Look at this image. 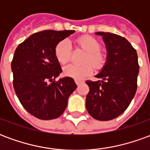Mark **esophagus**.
I'll list each match as a JSON object with an SVG mask.
<instances>
[{"instance_id": "1", "label": "esophagus", "mask_w": 150, "mask_h": 150, "mask_svg": "<svg viewBox=\"0 0 150 150\" xmlns=\"http://www.w3.org/2000/svg\"><path fill=\"white\" fill-rule=\"evenodd\" d=\"M75 83L77 84V86H79V85L82 84V83H83V81H82V80H78V79H75Z\"/></svg>"}]
</instances>
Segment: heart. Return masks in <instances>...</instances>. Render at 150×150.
Returning a JSON list of instances; mask_svg holds the SVG:
<instances>
[{
    "label": "heart",
    "instance_id": "obj_1",
    "mask_svg": "<svg viewBox=\"0 0 150 150\" xmlns=\"http://www.w3.org/2000/svg\"><path fill=\"white\" fill-rule=\"evenodd\" d=\"M77 44L79 47L87 51L83 62H87L82 65L69 64L63 68V74L66 76L81 80L91 75L93 72V67L100 69L105 63V57L100 52V44L97 40L91 36H83L77 39ZM72 47L68 39L60 41L54 48V55L57 61L61 64H65L71 59ZM90 62L92 64L88 63Z\"/></svg>",
    "mask_w": 150,
    "mask_h": 150
}]
</instances>
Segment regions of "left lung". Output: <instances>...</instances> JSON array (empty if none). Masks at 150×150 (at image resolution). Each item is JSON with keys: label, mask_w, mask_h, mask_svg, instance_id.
Instances as JSON below:
<instances>
[{"label": "left lung", "mask_w": 150, "mask_h": 150, "mask_svg": "<svg viewBox=\"0 0 150 150\" xmlns=\"http://www.w3.org/2000/svg\"><path fill=\"white\" fill-rule=\"evenodd\" d=\"M107 49V61L96 77L88 80L86 97L88 113L98 120H110L122 114L135 96L139 73L136 50L128 40L112 33L97 32Z\"/></svg>", "instance_id": "1"}]
</instances>
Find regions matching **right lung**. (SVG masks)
<instances>
[{
	"instance_id": "1",
	"label": "right lung",
	"mask_w": 150,
	"mask_h": 150,
	"mask_svg": "<svg viewBox=\"0 0 150 150\" xmlns=\"http://www.w3.org/2000/svg\"><path fill=\"white\" fill-rule=\"evenodd\" d=\"M75 30H49L32 34L15 50L11 68L13 88L25 109L41 120L56 119L67 106L77 86L71 77L55 81L62 72L56 45Z\"/></svg>"
}]
</instances>
